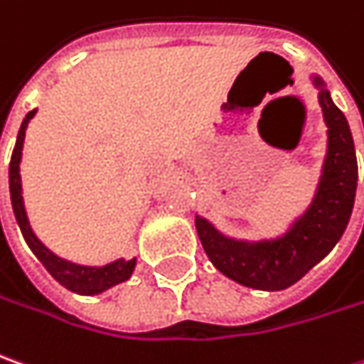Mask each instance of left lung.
Listing matches in <instances>:
<instances>
[{
  "instance_id": "obj_1",
  "label": "left lung",
  "mask_w": 364,
  "mask_h": 364,
  "mask_svg": "<svg viewBox=\"0 0 364 364\" xmlns=\"http://www.w3.org/2000/svg\"><path fill=\"white\" fill-rule=\"evenodd\" d=\"M316 83L323 85L321 80ZM319 104L330 135L328 157L318 194L295 228L274 242L245 244L223 237L205 219H196V231L210 262L240 284L262 291L295 284L330 254L348 225L358 180L355 141L348 120L323 87Z\"/></svg>"
}]
</instances>
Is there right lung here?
I'll return each mask as SVG.
<instances>
[{
	"label": "right lung",
	"instance_id": "obj_1",
	"mask_svg": "<svg viewBox=\"0 0 364 364\" xmlns=\"http://www.w3.org/2000/svg\"><path fill=\"white\" fill-rule=\"evenodd\" d=\"M36 114V110H30L26 119L22 120V127L18 131V139H16V147L11 154V161H9V194H11V207H14V215L16 221L20 225V231L30 245V250L36 254V258L43 262L46 270L53 274L55 281H59L65 289L80 293V295H96L102 293L119 282L127 281L135 268V258L124 262V260H117V262L102 266V268H94V266H77V264L61 260L59 256H55L53 252H48L45 245L36 240V235L32 233V229L28 225L26 210H24V200H22V184H20V157H22V145H24V135H26V127L30 119Z\"/></svg>",
	"mask_w": 364,
	"mask_h": 364
}]
</instances>
